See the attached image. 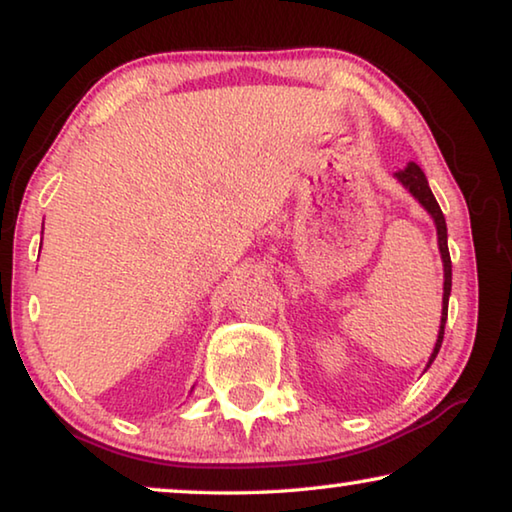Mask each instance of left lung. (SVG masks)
Returning a JSON list of instances; mask_svg holds the SVG:
<instances>
[{
    "label": "left lung",
    "mask_w": 512,
    "mask_h": 512,
    "mask_svg": "<svg viewBox=\"0 0 512 512\" xmlns=\"http://www.w3.org/2000/svg\"><path fill=\"white\" fill-rule=\"evenodd\" d=\"M395 178L400 180V183L409 189V192L418 198V203L424 207L431 214L433 223H436V230H438V248H440V257H443V268H445V287H443V316H440V329H438V341H436V348H433L431 357L427 368L436 359V354L440 350V345H443V336H445V323H447V305H449V293H452V259H449V248H447V223H445V216L443 210H440V205L436 198H433L431 189L427 178H424L422 169L418 167L415 162L406 164V169L402 171H395Z\"/></svg>",
    "instance_id": "left-lung-1"
}]
</instances>
